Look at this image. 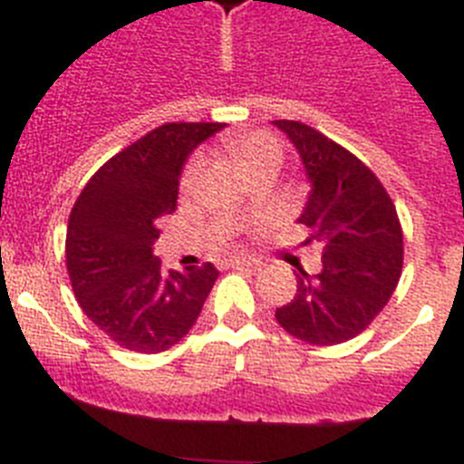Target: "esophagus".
I'll return each mask as SVG.
<instances>
[{
	"instance_id": "esophagus-1",
	"label": "esophagus",
	"mask_w": 464,
	"mask_h": 464,
	"mask_svg": "<svg viewBox=\"0 0 464 464\" xmlns=\"http://www.w3.org/2000/svg\"><path fill=\"white\" fill-rule=\"evenodd\" d=\"M227 267L232 269H257L256 260H246V257H235V260L227 262Z\"/></svg>"
}]
</instances>
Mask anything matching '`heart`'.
Segmentation results:
<instances>
[{
  "mask_svg": "<svg viewBox=\"0 0 464 464\" xmlns=\"http://www.w3.org/2000/svg\"><path fill=\"white\" fill-rule=\"evenodd\" d=\"M225 146H227L229 155L235 158V162L241 167V169H248V167L260 162V160L269 158V155H278V143L274 141L269 134H260V132L229 137L227 141H225ZM199 169H202V162H199V160H192L190 165L186 167L181 179L183 190H190V188L195 186Z\"/></svg>",
  "mask_w": 464,
  "mask_h": 464,
  "instance_id": "1",
  "label": "heart"
}]
</instances>
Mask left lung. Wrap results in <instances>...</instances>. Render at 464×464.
Returning <instances> with one entry per match:
<instances>
[{"label": "left lung", "mask_w": 464, "mask_h": 464, "mask_svg": "<svg viewBox=\"0 0 464 464\" xmlns=\"http://www.w3.org/2000/svg\"><path fill=\"white\" fill-rule=\"evenodd\" d=\"M304 165L309 197L297 223L323 248L318 274L299 269L283 330L314 346L358 337L388 304L401 274V227L381 181L353 153L297 121H274Z\"/></svg>", "instance_id": "obj_1"}]
</instances>
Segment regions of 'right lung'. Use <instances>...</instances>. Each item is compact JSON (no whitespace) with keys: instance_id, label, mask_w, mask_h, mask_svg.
Returning <instances> with one entry per match:
<instances>
[{"instance_id":"add662e5","label":"right lung","mask_w":464,"mask_h":464,"mask_svg":"<svg viewBox=\"0 0 464 464\" xmlns=\"http://www.w3.org/2000/svg\"><path fill=\"white\" fill-rule=\"evenodd\" d=\"M223 122H167L94 171L67 225V272L81 309L118 346L160 353L197 323L218 278L211 262L162 272L158 218L176 211L192 150Z\"/></svg>"}]
</instances>
